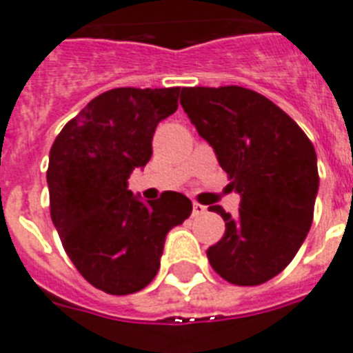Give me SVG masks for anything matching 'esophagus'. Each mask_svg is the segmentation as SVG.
Returning <instances> with one entry per match:
<instances>
[{
  "mask_svg": "<svg viewBox=\"0 0 353 353\" xmlns=\"http://www.w3.org/2000/svg\"><path fill=\"white\" fill-rule=\"evenodd\" d=\"M205 213V205L199 204V202H193V216H200Z\"/></svg>",
  "mask_w": 353,
  "mask_h": 353,
  "instance_id": "esophagus-1",
  "label": "esophagus"
}]
</instances>
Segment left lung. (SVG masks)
Wrapping results in <instances>:
<instances>
[{
  "label": "left lung",
  "instance_id": "1",
  "mask_svg": "<svg viewBox=\"0 0 353 353\" xmlns=\"http://www.w3.org/2000/svg\"><path fill=\"white\" fill-rule=\"evenodd\" d=\"M184 107L199 134L215 149L241 194L239 215L211 205L225 233L208 248L211 268L236 286H256L297 255L314 221L319 190L314 143L286 112L239 85L185 87Z\"/></svg>",
  "mask_w": 353,
  "mask_h": 353
}]
</instances>
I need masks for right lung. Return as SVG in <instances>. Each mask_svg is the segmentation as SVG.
<instances>
[{"mask_svg":"<svg viewBox=\"0 0 353 353\" xmlns=\"http://www.w3.org/2000/svg\"><path fill=\"white\" fill-rule=\"evenodd\" d=\"M180 87H118L92 98L56 137L49 154L50 219L65 253L94 288L129 295L159 273L165 235L191 200L165 191L143 204L128 179L153 154L154 129L179 107Z\"/></svg>","mask_w":353,"mask_h":353,"instance_id":"right-lung-1","label":"right lung"}]
</instances>
